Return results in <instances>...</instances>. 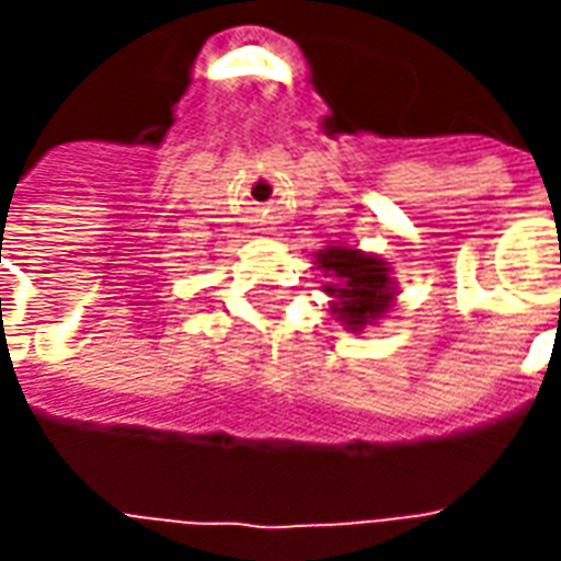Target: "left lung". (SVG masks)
Wrapping results in <instances>:
<instances>
[{
	"instance_id": "8db88e82",
	"label": "left lung",
	"mask_w": 561,
	"mask_h": 561,
	"mask_svg": "<svg viewBox=\"0 0 561 561\" xmlns=\"http://www.w3.org/2000/svg\"><path fill=\"white\" fill-rule=\"evenodd\" d=\"M318 267L328 270L330 285L324 291L336 297L330 312L352 333H360L366 324H376L393 306V279L385 257L366 255L360 249L348 245H328L318 252Z\"/></svg>"
}]
</instances>
